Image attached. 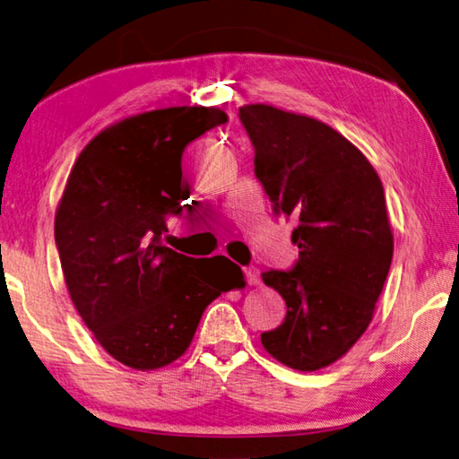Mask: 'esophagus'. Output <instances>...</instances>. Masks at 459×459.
Wrapping results in <instances>:
<instances>
[{
    "instance_id": "34e87169",
    "label": "esophagus",
    "mask_w": 459,
    "mask_h": 459,
    "mask_svg": "<svg viewBox=\"0 0 459 459\" xmlns=\"http://www.w3.org/2000/svg\"><path fill=\"white\" fill-rule=\"evenodd\" d=\"M246 280L249 285H257L259 283V270L257 267H244Z\"/></svg>"
}]
</instances>
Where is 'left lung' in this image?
Wrapping results in <instances>:
<instances>
[{
    "label": "left lung",
    "mask_w": 459,
    "mask_h": 459,
    "mask_svg": "<svg viewBox=\"0 0 459 459\" xmlns=\"http://www.w3.org/2000/svg\"><path fill=\"white\" fill-rule=\"evenodd\" d=\"M239 119L255 148V176L275 212L296 221L299 247L291 272L262 273L288 306L262 343L291 369H324L364 335L390 272L382 179L356 145L316 117L249 103Z\"/></svg>",
    "instance_id": "left-lung-1"
}]
</instances>
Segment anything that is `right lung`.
<instances>
[{
    "label": "right lung",
    "instance_id": "add662e5",
    "mask_svg": "<svg viewBox=\"0 0 459 459\" xmlns=\"http://www.w3.org/2000/svg\"><path fill=\"white\" fill-rule=\"evenodd\" d=\"M226 122L220 108L143 111L95 135L69 171L56 212L69 298L101 348L132 369L184 356L205 307L246 285L228 257L202 262L163 246L187 207L186 145Z\"/></svg>",
    "mask_w": 459,
    "mask_h": 459
}]
</instances>
